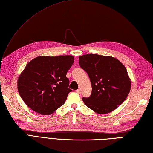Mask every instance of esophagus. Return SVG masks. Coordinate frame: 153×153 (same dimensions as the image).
<instances>
[{
	"label": "esophagus",
	"instance_id": "obj_1",
	"mask_svg": "<svg viewBox=\"0 0 153 153\" xmlns=\"http://www.w3.org/2000/svg\"><path fill=\"white\" fill-rule=\"evenodd\" d=\"M81 92H82V91H81L80 89H78L77 90H76V93H77L78 94H80Z\"/></svg>",
	"mask_w": 153,
	"mask_h": 153
}]
</instances>
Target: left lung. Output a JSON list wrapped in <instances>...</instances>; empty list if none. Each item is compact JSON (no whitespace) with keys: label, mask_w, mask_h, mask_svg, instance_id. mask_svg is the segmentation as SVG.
Instances as JSON below:
<instances>
[{"label":"left lung","mask_w":153,"mask_h":153,"mask_svg":"<svg viewBox=\"0 0 153 153\" xmlns=\"http://www.w3.org/2000/svg\"><path fill=\"white\" fill-rule=\"evenodd\" d=\"M79 64L88 74L91 96L82 97L85 105L99 114L112 112L130 91L131 81L125 66L115 58L95 54L79 57Z\"/></svg>","instance_id":"8db88e82"}]
</instances>
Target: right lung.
<instances>
[{
  "label": "right lung",
  "instance_id": "right-lung-1",
  "mask_svg": "<svg viewBox=\"0 0 153 153\" xmlns=\"http://www.w3.org/2000/svg\"><path fill=\"white\" fill-rule=\"evenodd\" d=\"M74 58L70 55L41 56L29 62L18 80V89L24 102L40 114H51L62 106L71 89L68 71Z\"/></svg>",
  "mask_w": 153,
  "mask_h": 153
}]
</instances>
